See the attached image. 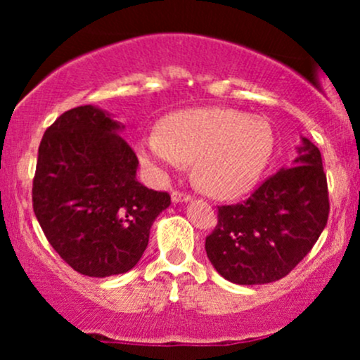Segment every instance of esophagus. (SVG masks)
Listing matches in <instances>:
<instances>
[{"instance_id": "1", "label": "esophagus", "mask_w": 360, "mask_h": 360, "mask_svg": "<svg viewBox=\"0 0 360 360\" xmlns=\"http://www.w3.org/2000/svg\"><path fill=\"white\" fill-rule=\"evenodd\" d=\"M171 198H172V201H174V203H183V201L191 200V194L179 191V189H174V191H172V194H171Z\"/></svg>"}]
</instances>
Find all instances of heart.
<instances>
[{"instance_id":"heart-1","label":"heart","mask_w":360,"mask_h":360,"mask_svg":"<svg viewBox=\"0 0 360 360\" xmlns=\"http://www.w3.org/2000/svg\"><path fill=\"white\" fill-rule=\"evenodd\" d=\"M274 131L266 118L232 108L177 111L162 122L160 134L142 140L140 154L148 166L177 169L194 162V179L218 198L245 193L269 162Z\"/></svg>"}]
</instances>
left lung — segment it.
<instances>
[{"instance_id":"obj_1","label":"left lung","mask_w":360,"mask_h":360,"mask_svg":"<svg viewBox=\"0 0 360 360\" xmlns=\"http://www.w3.org/2000/svg\"><path fill=\"white\" fill-rule=\"evenodd\" d=\"M295 162L262 181L245 201L218 206L205 249L230 283L252 286L283 279L323 232L330 201L320 150L303 139Z\"/></svg>"}]
</instances>
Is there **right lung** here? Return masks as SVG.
<instances>
[{
    "mask_svg": "<svg viewBox=\"0 0 360 360\" xmlns=\"http://www.w3.org/2000/svg\"><path fill=\"white\" fill-rule=\"evenodd\" d=\"M105 111L77 106L45 130L32 188L40 226L65 264L89 278L130 271L171 205L135 179L139 159Z\"/></svg>",
    "mask_w": 360,
    "mask_h": 360,
    "instance_id": "1",
    "label": "right lung"
}]
</instances>
